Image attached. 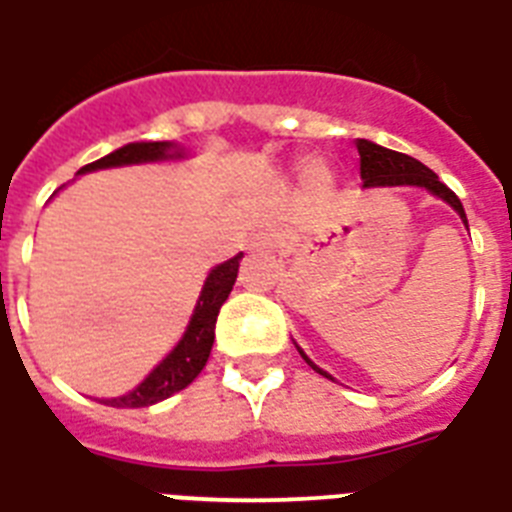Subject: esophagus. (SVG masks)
Segmentation results:
<instances>
[{
  "label": "esophagus",
  "instance_id": "1",
  "mask_svg": "<svg viewBox=\"0 0 512 512\" xmlns=\"http://www.w3.org/2000/svg\"><path fill=\"white\" fill-rule=\"evenodd\" d=\"M281 244V236H278L276 228H260L255 236H252V249L255 252H273Z\"/></svg>",
  "mask_w": 512,
  "mask_h": 512
}]
</instances>
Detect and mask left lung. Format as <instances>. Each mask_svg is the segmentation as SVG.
I'll list each match as a JSON object with an SVG mask.
<instances>
[{"mask_svg":"<svg viewBox=\"0 0 512 512\" xmlns=\"http://www.w3.org/2000/svg\"><path fill=\"white\" fill-rule=\"evenodd\" d=\"M357 152H360V176H363L365 186H400V184H413V186H426L431 194H436L439 199H444L447 205H452L458 210V215L463 218V223L468 226V220H465V210L460 205L458 194L439 181L434 170L426 168L423 162H418L415 157L402 155V152H394V149L378 147L373 141L368 139H357ZM299 355L305 357L307 365L310 363V357L305 352L299 350ZM313 371H318L321 376L328 378V373H323L318 365H313Z\"/></svg>","mask_w":512,"mask_h":512,"instance_id":"left-lung-1","label":"left lung"}]
</instances>
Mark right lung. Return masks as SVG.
Listing matches in <instances>:
<instances>
[{
	"instance_id": "add662e5",
	"label": "right lung",
	"mask_w": 512,
	"mask_h": 512,
	"mask_svg": "<svg viewBox=\"0 0 512 512\" xmlns=\"http://www.w3.org/2000/svg\"><path fill=\"white\" fill-rule=\"evenodd\" d=\"M173 144L170 141H136V144H126V147L115 149L102 160H94L89 165H83L78 173H89V170L99 168H115V165H131V162H152L165 160V157H181V152L170 155ZM239 260L242 255L231 257L228 263L218 265V268L207 276L205 289L199 294V302L194 307L189 328H186L184 339L176 344V350L170 352L155 371L149 373L134 392L115 397V400H105V405L112 407H147L155 405L160 400H168L170 394L181 392L199 376V371L205 368L210 350L215 342V321H218L220 305L226 302L231 289H234L236 273H239Z\"/></svg>"
}]
</instances>
